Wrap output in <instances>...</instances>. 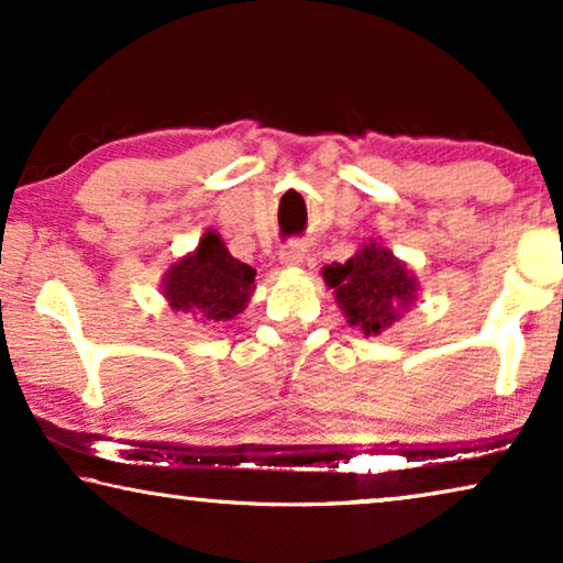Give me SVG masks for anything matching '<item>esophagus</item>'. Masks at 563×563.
Returning <instances> with one entry per match:
<instances>
[{"mask_svg": "<svg viewBox=\"0 0 563 563\" xmlns=\"http://www.w3.org/2000/svg\"><path fill=\"white\" fill-rule=\"evenodd\" d=\"M302 258H305V245L297 243V241L287 243L279 251V264H284V266H299V264H302Z\"/></svg>", "mask_w": 563, "mask_h": 563, "instance_id": "1", "label": "esophagus"}]
</instances>
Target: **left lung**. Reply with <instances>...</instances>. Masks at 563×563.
Returning <instances> with one entry per match:
<instances>
[{"label": "left lung", "mask_w": 563, "mask_h": 563, "mask_svg": "<svg viewBox=\"0 0 563 563\" xmlns=\"http://www.w3.org/2000/svg\"><path fill=\"white\" fill-rule=\"evenodd\" d=\"M322 279L333 287L349 325L361 328L364 335H379L395 325L418 297V279L410 268L374 241L361 245L345 264L322 268Z\"/></svg>", "instance_id": "left-lung-1"}]
</instances>
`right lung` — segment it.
<instances>
[{"label":"right lung","mask_w":563,"mask_h":563,"mask_svg":"<svg viewBox=\"0 0 563 563\" xmlns=\"http://www.w3.org/2000/svg\"><path fill=\"white\" fill-rule=\"evenodd\" d=\"M256 272L230 256L218 233L207 230L197 251L176 261L164 276V297L176 312L207 322L233 320L256 289Z\"/></svg>","instance_id":"right-lung-1"}]
</instances>
